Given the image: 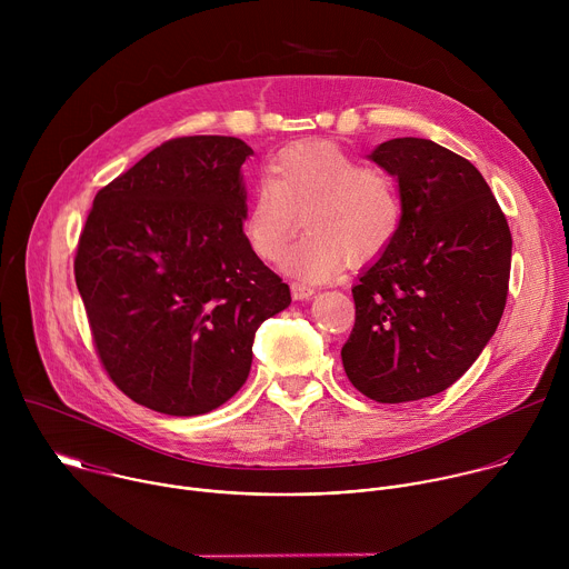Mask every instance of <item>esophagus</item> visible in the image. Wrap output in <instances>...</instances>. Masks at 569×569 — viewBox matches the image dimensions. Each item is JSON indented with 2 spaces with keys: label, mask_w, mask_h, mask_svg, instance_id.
I'll return each instance as SVG.
<instances>
[{
  "label": "esophagus",
  "mask_w": 569,
  "mask_h": 569,
  "mask_svg": "<svg viewBox=\"0 0 569 569\" xmlns=\"http://www.w3.org/2000/svg\"><path fill=\"white\" fill-rule=\"evenodd\" d=\"M290 292H292V297H295V299H299V301L310 299V297L315 295V290H312L310 286L301 283V281H292V283H290Z\"/></svg>",
  "instance_id": "1"
}]
</instances>
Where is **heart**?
Wrapping results in <instances>:
<instances>
[{"label": "heart", "instance_id": "heart-1", "mask_svg": "<svg viewBox=\"0 0 569 569\" xmlns=\"http://www.w3.org/2000/svg\"><path fill=\"white\" fill-rule=\"evenodd\" d=\"M301 222L308 233L283 257L301 281L336 274L347 259H380L402 227V198L393 178L362 167L329 141H297L268 164L242 218V233L261 261H277Z\"/></svg>", "mask_w": 569, "mask_h": 569}]
</instances>
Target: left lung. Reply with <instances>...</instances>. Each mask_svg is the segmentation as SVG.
Returning a JSON list of instances; mask_svg holds the SVG:
<instances>
[{"mask_svg": "<svg viewBox=\"0 0 569 569\" xmlns=\"http://www.w3.org/2000/svg\"><path fill=\"white\" fill-rule=\"evenodd\" d=\"M369 159L398 180L402 227L351 290L342 365L367 398L410 402L448 389L493 338L513 240L491 187L461 154L400 137Z\"/></svg>", "mask_w": 569, "mask_h": 569, "instance_id": "obj_1", "label": "left lung"}]
</instances>
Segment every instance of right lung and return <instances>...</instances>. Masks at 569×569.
Segmentation results:
<instances>
[{
  "mask_svg": "<svg viewBox=\"0 0 569 569\" xmlns=\"http://www.w3.org/2000/svg\"><path fill=\"white\" fill-rule=\"evenodd\" d=\"M236 137H178L103 187L78 238L73 274L97 353L134 402L207 415L246 385L261 323L290 288L242 233Z\"/></svg>",
  "mask_w": 569,
  "mask_h": 569,
  "instance_id": "right-lung-1",
  "label": "right lung"
}]
</instances>
